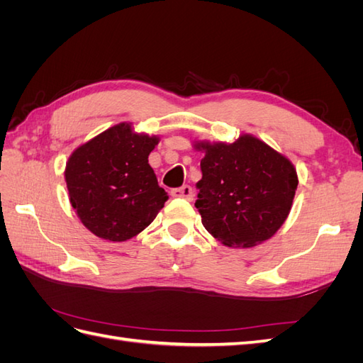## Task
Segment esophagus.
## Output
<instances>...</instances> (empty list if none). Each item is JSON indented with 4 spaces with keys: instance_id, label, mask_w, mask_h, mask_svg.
Wrapping results in <instances>:
<instances>
[{
    "instance_id": "34e87169",
    "label": "esophagus",
    "mask_w": 363,
    "mask_h": 363,
    "mask_svg": "<svg viewBox=\"0 0 363 363\" xmlns=\"http://www.w3.org/2000/svg\"><path fill=\"white\" fill-rule=\"evenodd\" d=\"M172 196H177V199H184V200H192L194 199V191L189 184H184L182 188L172 189Z\"/></svg>"
}]
</instances>
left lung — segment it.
Wrapping results in <instances>:
<instances>
[{"instance_id":"obj_1","label":"left lung","mask_w":363,"mask_h":363,"mask_svg":"<svg viewBox=\"0 0 363 363\" xmlns=\"http://www.w3.org/2000/svg\"><path fill=\"white\" fill-rule=\"evenodd\" d=\"M203 177L195 207L204 228L227 247H255L286 221L298 177L289 159L242 135L233 144L196 142Z\"/></svg>"}]
</instances>
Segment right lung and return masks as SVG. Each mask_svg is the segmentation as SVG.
<instances>
[{"label":"right lung","instance_id":"add662e5","mask_svg":"<svg viewBox=\"0 0 363 363\" xmlns=\"http://www.w3.org/2000/svg\"><path fill=\"white\" fill-rule=\"evenodd\" d=\"M157 144V136L121 123L72 152L65 169L69 201L95 236L112 242L133 238L168 200L148 163Z\"/></svg>","mask_w":363,"mask_h":363}]
</instances>
